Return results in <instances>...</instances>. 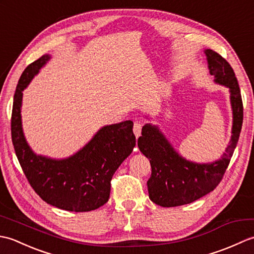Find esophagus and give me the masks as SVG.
I'll list each match as a JSON object with an SVG mask.
<instances>
[{"mask_svg": "<svg viewBox=\"0 0 254 254\" xmlns=\"http://www.w3.org/2000/svg\"><path fill=\"white\" fill-rule=\"evenodd\" d=\"M142 127H143V123L142 122H135L133 126V132L135 134V136L138 137L141 135V132H142Z\"/></svg>", "mask_w": 254, "mask_h": 254, "instance_id": "1", "label": "esophagus"}]
</instances>
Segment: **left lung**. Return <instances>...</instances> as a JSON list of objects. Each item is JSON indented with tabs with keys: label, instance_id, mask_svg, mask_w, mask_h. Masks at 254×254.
I'll return each mask as SVG.
<instances>
[{
	"label": "left lung",
	"instance_id": "obj_1",
	"mask_svg": "<svg viewBox=\"0 0 254 254\" xmlns=\"http://www.w3.org/2000/svg\"><path fill=\"white\" fill-rule=\"evenodd\" d=\"M204 53L214 82L229 89L233 110L231 137L222 158L199 164L182 157L157 126L145 124L137 146L152 167V176L147 181L149 198L163 207L190 204L212 192L222 180L239 139L244 106L238 80L233 67L222 56L210 49L204 50Z\"/></svg>",
	"mask_w": 254,
	"mask_h": 254
}]
</instances>
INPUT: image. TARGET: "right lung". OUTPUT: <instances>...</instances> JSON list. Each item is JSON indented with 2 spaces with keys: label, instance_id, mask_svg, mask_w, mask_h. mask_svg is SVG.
Wrapping results in <instances>:
<instances>
[{
  "label": "right lung",
  "instance_id": "right-lung-1",
  "mask_svg": "<svg viewBox=\"0 0 254 254\" xmlns=\"http://www.w3.org/2000/svg\"><path fill=\"white\" fill-rule=\"evenodd\" d=\"M50 59V55H45L29 64L18 80L10 126L14 149L27 180L45 202L69 212H89L108 202L112 176L135 146L133 122L102 127L69 157L56 159L37 155L23 131V91Z\"/></svg>",
  "mask_w": 254,
  "mask_h": 254
}]
</instances>
